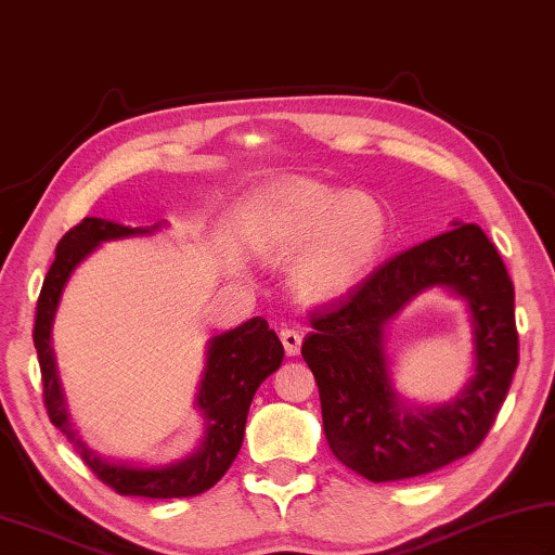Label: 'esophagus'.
Instances as JSON below:
<instances>
[{"mask_svg": "<svg viewBox=\"0 0 555 555\" xmlns=\"http://www.w3.org/2000/svg\"><path fill=\"white\" fill-rule=\"evenodd\" d=\"M280 341H283L287 356H297L299 348H302V332H299V328H295V326L280 328Z\"/></svg>", "mask_w": 555, "mask_h": 555, "instance_id": "obj_1", "label": "esophagus"}]
</instances>
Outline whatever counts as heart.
I'll list each match as a JSON object with an SVG mask.
<instances>
[{
	"mask_svg": "<svg viewBox=\"0 0 555 555\" xmlns=\"http://www.w3.org/2000/svg\"><path fill=\"white\" fill-rule=\"evenodd\" d=\"M390 217L371 194L312 178L272 184L253 211V243L268 258H293L289 285L307 302L356 293L385 256Z\"/></svg>",
	"mask_w": 555,
	"mask_h": 555,
	"instance_id": "heart-1",
	"label": "heart"
}]
</instances>
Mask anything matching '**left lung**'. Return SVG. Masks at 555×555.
<instances>
[{"instance_id":"obj_1","label":"left lung","mask_w":555,"mask_h":555,"mask_svg":"<svg viewBox=\"0 0 555 555\" xmlns=\"http://www.w3.org/2000/svg\"><path fill=\"white\" fill-rule=\"evenodd\" d=\"M429 288L469 307L474 375L451 401L424 405L396 392L386 344L389 324ZM312 326L302 358L319 385L326 443L371 482L434 473L478 449L519 363L507 268L485 231L463 221L385 262Z\"/></svg>"}]
</instances>
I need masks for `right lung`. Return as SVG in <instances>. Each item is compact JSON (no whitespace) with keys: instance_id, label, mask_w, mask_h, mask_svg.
<instances>
[{"instance_id":"obj_1","label":"right lung","mask_w":555,"mask_h":555,"mask_svg":"<svg viewBox=\"0 0 555 555\" xmlns=\"http://www.w3.org/2000/svg\"><path fill=\"white\" fill-rule=\"evenodd\" d=\"M165 227L168 221H158L153 227H126V223L96 217L77 223L57 243L55 260L43 280L41 297H38L34 326V346L43 375V400L51 422L67 436V441L75 446L94 475H100L102 482L119 494L153 500L192 498L223 478V473L231 468L233 459L241 451L253 395L268 375L278 371L285 358V348L278 334L260 317L211 336L207 351H204V371L197 395H194V410L202 414L204 422L202 439L180 459L165 463L112 459L82 439L67 412L53 351V322L63 289L70 283L73 272L102 243L153 236Z\"/></svg>"}]
</instances>
